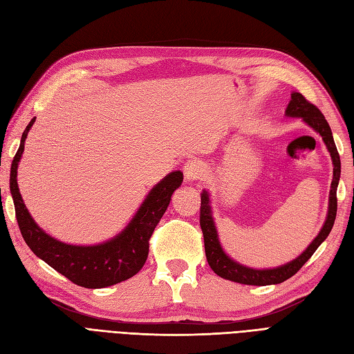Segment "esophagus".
Instances as JSON below:
<instances>
[{"mask_svg":"<svg viewBox=\"0 0 354 354\" xmlns=\"http://www.w3.org/2000/svg\"><path fill=\"white\" fill-rule=\"evenodd\" d=\"M183 171H185V177L187 181H198L203 176H205L207 168H205V165H203V162H201V160L192 159V160H187V162L185 164Z\"/></svg>","mask_w":354,"mask_h":354,"instance_id":"obj_1","label":"esophagus"}]
</instances>
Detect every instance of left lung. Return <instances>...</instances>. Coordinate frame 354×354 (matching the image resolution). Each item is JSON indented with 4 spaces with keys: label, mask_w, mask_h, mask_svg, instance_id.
Returning <instances> with one entry per match:
<instances>
[{
    "label": "left lung",
    "mask_w": 354,
    "mask_h": 354,
    "mask_svg": "<svg viewBox=\"0 0 354 354\" xmlns=\"http://www.w3.org/2000/svg\"><path fill=\"white\" fill-rule=\"evenodd\" d=\"M286 116L291 118H301V120L313 128L316 133L322 136V140L325 142L328 151L332 158V165H334V177H332L330 190H329V207H328V216L324 227L320 229L317 236L313 239V242L307 246V250L298 255L295 260L289 261L283 266L274 267V269H251L243 264H239L238 261L232 260L230 257L223 251L221 243L218 241V234L216 229V223L212 218L211 211V201L207 190L202 192L201 195V229L203 233V243H205V254L207 261L209 264L214 273H217L223 279H227L232 282H238L243 285H276L282 283L289 277L294 276L301 267L307 263V260L315 254V251L319 248V245L322 243L334 226V221L337 217V187L341 174V160L337 151V146L332 137L330 127L326 122L324 113L320 112L313 103H310L301 93H292L291 100H289L286 111Z\"/></svg>",
    "instance_id": "1"
}]
</instances>
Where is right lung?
I'll return each instance as SVG.
<instances>
[{
  "label": "right lung",
  "instance_id": "1",
  "mask_svg": "<svg viewBox=\"0 0 354 354\" xmlns=\"http://www.w3.org/2000/svg\"><path fill=\"white\" fill-rule=\"evenodd\" d=\"M34 122L35 118L25 128L10 171V192L15 202L19 229L25 242L42 261L80 286L106 288L130 279L145 266L149 254V239L167 211L171 195L183 181V173L173 171L160 180L149 192L128 226L111 241L90 246L63 243L38 227L30 217L17 186L19 160L22 158L26 136Z\"/></svg>",
  "mask_w": 354,
  "mask_h": 354
}]
</instances>
